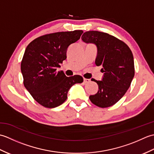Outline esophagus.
I'll return each mask as SVG.
<instances>
[{"mask_svg": "<svg viewBox=\"0 0 154 154\" xmlns=\"http://www.w3.org/2000/svg\"><path fill=\"white\" fill-rule=\"evenodd\" d=\"M84 81V83H90L91 82V80L90 79H85L84 78V79H83Z\"/></svg>", "mask_w": 154, "mask_h": 154, "instance_id": "34e87169", "label": "esophagus"}]
</instances>
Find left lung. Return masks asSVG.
I'll list each match as a JSON object with an SVG mask.
<instances>
[{"label": "left lung", "mask_w": 154, "mask_h": 154, "mask_svg": "<svg viewBox=\"0 0 154 154\" xmlns=\"http://www.w3.org/2000/svg\"><path fill=\"white\" fill-rule=\"evenodd\" d=\"M81 39L87 44L96 45L95 64L103 66L102 80L91 79L97 83L99 91L95 94L89 96V99L99 107L112 106L126 93L134 77L132 51L124 42L104 32H86Z\"/></svg>", "instance_id": "obj_1"}]
</instances>
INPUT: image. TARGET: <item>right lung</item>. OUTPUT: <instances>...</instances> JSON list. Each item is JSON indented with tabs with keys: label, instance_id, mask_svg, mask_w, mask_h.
Masks as SVG:
<instances>
[{
	"label": "right lung",
	"instance_id": "obj_1",
	"mask_svg": "<svg viewBox=\"0 0 154 154\" xmlns=\"http://www.w3.org/2000/svg\"><path fill=\"white\" fill-rule=\"evenodd\" d=\"M82 30L46 34L30 42L21 62V72L26 89L35 100L44 107L55 108L67 98L70 88L83 81L80 75L67 77L57 71L66 60L71 45L80 39Z\"/></svg>",
	"mask_w": 154,
	"mask_h": 154
}]
</instances>
